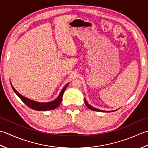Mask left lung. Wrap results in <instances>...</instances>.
Segmentation results:
<instances>
[{
  "label": "left lung",
  "instance_id": "obj_1",
  "mask_svg": "<svg viewBox=\"0 0 148 148\" xmlns=\"http://www.w3.org/2000/svg\"><path fill=\"white\" fill-rule=\"evenodd\" d=\"M84 101H85V104L86 105V106L88 107L90 110H94V111H97V112H108V111H104V110H99V109H98V108H95L92 107L91 105H90L89 104H88V103H87V101L86 100V99H84ZM114 111L115 110H113V111H109V112H114Z\"/></svg>",
  "mask_w": 148,
  "mask_h": 148
}]
</instances>
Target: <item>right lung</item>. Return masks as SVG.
<instances>
[{
  "instance_id": "1",
  "label": "right lung",
  "mask_w": 148,
  "mask_h": 148,
  "mask_svg": "<svg viewBox=\"0 0 148 148\" xmlns=\"http://www.w3.org/2000/svg\"><path fill=\"white\" fill-rule=\"evenodd\" d=\"M68 84L69 83H68L64 87V88L62 89L61 92H60L59 96L55 99V100H53L52 101H50V102H47V103H41V102H38L34 100H31V99L27 98L25 97V96L20 95V93L14 88V87L12 86V84L11 83V87L12 88H13L14 92L16 93V95L18 96L21 99H22V101L23 102V103H25L29 107L32 108V109L39 110V111L53 110V109H55V108H56L57 107H58L61 103L63 94H64V92L65 91V89H66V87H67V86H68Z\"/></svg>"
}]
</instances>
